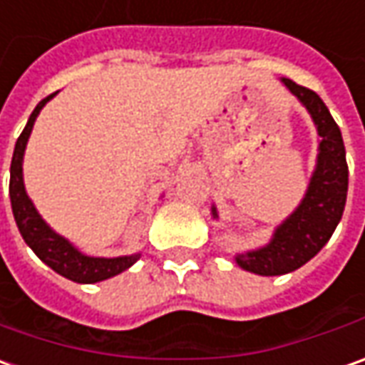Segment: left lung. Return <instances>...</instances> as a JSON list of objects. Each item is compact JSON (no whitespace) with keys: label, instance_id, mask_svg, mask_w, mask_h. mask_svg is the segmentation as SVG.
<instances>
[{"label":"left lung","instance_id":"8db88e82","mask_svg":"<svg viewBox=\"0 0 365 365\" xmlns=\"http://www.w3.org/2000/svg\"><path fill=\"white\" fill-rule=\"evenodd\" d=\"M283 84L309 110L322 143L314 177L297 211L277 227L267 247L237 255V263L257 275L291 273L317 255L336 231L348 197L346 146L336 120L314 90L295 84L289 78H283ZM212 215L217 217L215 209Z\"/></svg>","mask_w":365,"mask_h":365}]
</instances>
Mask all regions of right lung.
<instances>
[{"mask_svg":"<svg viewBox=\"0 0 365 365\" xmlns=\"http://www.w3.org/2000/svg\"><path fill=\"white\" fill-rule=\"evenodd\" d=\"M56 94H50L43 98L36 110L31 112L28 124L24 132L19 134L11 158V168H9V199H11V211L16 217L17 229L24 237V241L31 247V251L40 257L41 261L51 267L56 273L63 275L66 279H72L76 283H96L108 277H114L122 271L136 263L138 255L130 257H116V259H102V257H86L78 249L70 245L63 237L53 233L50 227L43 222L36 207L26 195L24 188V177H21V160H24V150L28 144L29 132L34 128L36 116L40 110L46 106V102Z\"/></svg>","mask_w":365,"mask_h":365,"instance_id":"add662e5","label":"right lung"}]
</instances>
